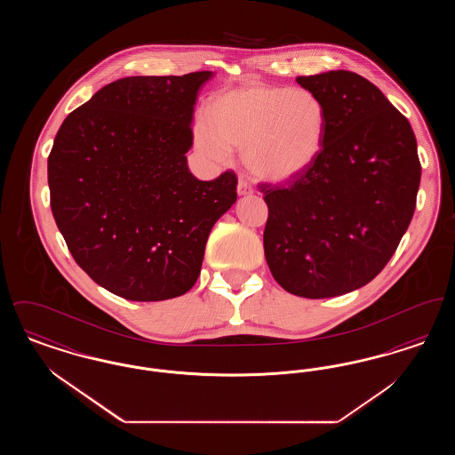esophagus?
<instances>
[{"label": "esophagus", "mask_w": 455, "mask_h": 455, "mask_svg": "<svg viewBox=\"0 0 455 455\" xmlns=\"http://www.w3.org/2000/svg\"><path fill=\"white\" fill-rule=\"evenodd\" d=\"M237 193L238 196L252 195L254 189H252V186H251L243 177H240V179H238Z\"/></svg>", "instance_id": "esophagus-1"}]
</instances>
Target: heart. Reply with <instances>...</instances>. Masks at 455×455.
Masks as SVG:
<instances>
[{
  "label": "heart",
  "mask_w": 455,
  "mask_h": 455,
  "mask_svg": "<svg viewBox=\"0 0 455 455\" xmlns=\"http://www.w3.org/2000/svg\"><path fill=\"white\" fill-rule=\"evenodd\" d=\"M327 110L302 87L252 85L221 93L195 121L196 152L225 164L232 147H242L247 167L271 180L307 172L324 143Z\"/></svg>",
  "instance_id": "obj_1"
}]
</instances>
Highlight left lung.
I'll list each match as a JSON object with an SVG mask.
<instances>
[{"label":"left lung","instance_id":"obj_1","mask_svg":"<svg viewBox=\"0 0 455 455\" xmlns=\"http://www.w3.org/2000/svg\"><path fill=\"white\" fill-rule=\"evenodd\" d=\"M327 110L323 150L284 186H260L264 256L288 293L345 295L371 282L406 234L421 179L410 121L347 69L299 76Z\"/></svg>","mask_w":455,"mask_h":455}]
</instances>
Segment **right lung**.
Returning a JSON list of instances; mask_svg holds the SVG:
<instances>
[{
  "instance_id": "obj_1",
  "label": "right lung",
  "mask_w": 455,
  "mask_h": 455,
  "mask_svg": "<svg viewBox=\"0 0 455 455\" xmlns=\"http://www.w3.org/2000/svg\"><path fill=\"white\" fill-rule=\"evenodd\" d=\"M213 71L128 76L61 124L47 158L51 210L76 264L134 302L184 295L218 218L237 201L232 171L189 172L197 92Z\"/></svg>"
}]
</instances>
